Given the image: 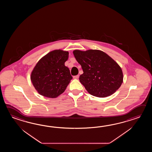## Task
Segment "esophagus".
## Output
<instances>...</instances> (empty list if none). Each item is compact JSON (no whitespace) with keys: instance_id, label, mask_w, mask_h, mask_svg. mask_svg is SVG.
Listing matches in <instances>:
<instances>
[{"instance_id":"1","label":"esophagus","mask_w":152,"mask_h":152,"mask_svg":"<svg viewBox=\"0 0 152 152\" xmlns=\"http://www.w3.org/2000/svg\"><path fill=\"white\" fill-rule=\"evenodd\" d=\"M79 75H77L74 76V77H73V78H74V79H77L79 78Z\"/></svg>"}]
</instances>
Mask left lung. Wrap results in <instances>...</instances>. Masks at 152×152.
Returning <instances> with one entry per match:
<instances>
[{"mask_svg":"<svg viewBox=\"0 0 152 152\" xmlns=\"http://www.w3.org/2000/svg\"><path fill=\"white\" fill-rule=\"evenodd\" d=\"M73 53L84 72L79 80L89 94L103 98L113 94L120 88L123 83L122 69L105 53L92 49L75 50Z\"/></svg>","mask_w":152,"mask_h":152,"instance_id":"1","label":"left lung"}]
</instances>
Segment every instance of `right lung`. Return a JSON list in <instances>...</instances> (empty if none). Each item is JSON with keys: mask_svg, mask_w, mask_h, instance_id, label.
<instances>
[{"mask_svg": "<svg viewBox=\"0 0 152 152\" xmlns=\"http://www.w3.org/2000/svg\"><path fill=\"white\" fill-rule=\"evenodd\" d=\"M69 53L62 50L49 52L37 63L31 75V81L39 94L56 98L67 87L72 77L65 62Z\"/></svg>", "mask_w": 152, "mask_h": 152, "instance_id": "1", "label": "right lung"}]
</instances>
